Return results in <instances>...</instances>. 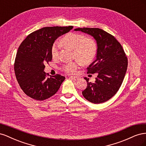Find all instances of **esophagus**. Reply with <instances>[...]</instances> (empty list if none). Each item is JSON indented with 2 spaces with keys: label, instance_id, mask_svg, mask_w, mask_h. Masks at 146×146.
<instances>
[{
  "label": "esophagus",
  "instance_id": "1",
  "mask_svg": "<svg viewBox=\"0 0 146 146\" xmlns=\"http://www.w3.org/2000/svg\"><path fill=\"white\" fill-rule=\"evenodd\" d=\"M69 78L72 79V80H75V81H77V80H78V79H79V77H73V76H70V77H69Z\"/></svg>",
  "mask_w": 146,
  "mask_h": 146
}]
</instances>
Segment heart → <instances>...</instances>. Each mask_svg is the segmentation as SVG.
Instances as JSON below:
<instances>
[{
	"instance_id": "b5f03b06",
	"label": "heart",
	"mask_w": 146,
	"mask_h": 146,
	"mask_svg": "<svg viewBox=\"0 0 146 146\" xmlns=\"http://www.w3.org/2000/svg\"><path fill=\"white\" fill-rule=\"evenodd\" d=\"M61 44L74 50V58L78 59L74 62L65 64L63 66L64 72L69 74H74L78 66L81 64L90 63L94 58L97 52L96 44L93 39L86 38L84 35L74 33H69L63 38ZM61 44L56 41L51 48V54L53 58H58Z\"/></svg>"
}]
</instances>
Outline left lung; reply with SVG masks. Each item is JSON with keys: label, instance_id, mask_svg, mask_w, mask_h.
Instances as JSON below:
<instances>
[{"label": "left lung", "instance_id": "obj_1", "mask_svg": "<svg viewBox=\"0 0 146 146\" xmlns=\"http://www.w3.org/2000/svg\"><path fill=\"white\" fill-rule=\"evenodd\" d=\"M93 36L97 42L96 59L87 68L88 74H98L94 83L85 77L87 87L82 94L93 104H101L116 94L125 76L128 60L121 44L113 35L98 28H78Z\"/></svg>", "mask_w": 146, "mask_h": 146}]
</instances>
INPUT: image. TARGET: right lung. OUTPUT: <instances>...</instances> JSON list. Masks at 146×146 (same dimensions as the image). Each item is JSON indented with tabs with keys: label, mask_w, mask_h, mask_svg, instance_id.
Here are the masks:
<instances>
[{
	"label": "right lung",
	"mask_w": 146,
	"mask_h": 146,
	"mask_svg": "<svg viewBox=\"0 0 146 146\" xmlns=\"http://www.w3.org/2000/svg\"><path fill=\"white\" fill-rule=\"evenodd\" d=\"M73 29L47 27L29 35L17 50L14 64L16 77L21 88L30 98L44 100L58 91L65 79L59 74L47 77L44 64L52 61L51 48L56 39Z\"/></svg>",
	"instance_id": "1"
}]
</instances>
